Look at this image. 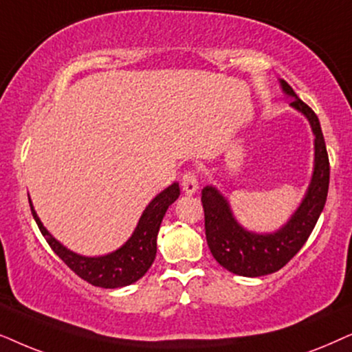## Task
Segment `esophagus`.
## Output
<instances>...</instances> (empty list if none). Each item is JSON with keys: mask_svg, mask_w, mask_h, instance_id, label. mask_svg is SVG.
<instances>
[{"mask_svg": "<svg viewBox=\"0 0 352 352\" xmlns=\"http://www.w3.org/2000/svg\"><path fill=\"white\" fill-rule=\"evenodd\" d=\"M182 190L186 195H195L198 191V177L195 172L190 170L182 177Z\"/></svg>", "mask_w": 352, "mask_h": 352, "instance_id": "1", "label": "esophagus"}]
</instances>
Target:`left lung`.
<instances>
[{"instance_id": "8db88e82", "label": "left lung", "mask_w": 352, "mask_h": 352, "mask_svg": "<svg viewBox=\"0 0 352 352\" xmlns=\"http://www.w3.org/2000/svg\"><path fill=\"white\" fill-rule=\"evenodd\" d=\"M283 91L292 96V106L307 117L314 140V173L307 193L292 219L277 232H248L233 217L228 201L214 186H204L201 203L204 208L206 240L214 259L228 272L241 277H262L287 265L304 246L320 217L330 184V162L320 122L311 107L298 98L285 80H280Z\"/></svg>"}]
</instances>
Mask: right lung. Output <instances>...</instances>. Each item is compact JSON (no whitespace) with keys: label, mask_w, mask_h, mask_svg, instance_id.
I'll return each instance as SVG.
<instances>
[{"label":"right lung","mask_w":352,"mask_h":352,"mask_svg":"<svg viewBox=\"0 0 352 352\" xmlns=\"http://www.w3.org/2000/svg\"><path fill=\"white\" fill-rule=\"evenodd\" d=\"M180 186L179 184H172L166 190L161 191L151 203L146 206L142 217L138 220L137 228L133 235L129 238L124 246L111 252V254L100 257H85L75 254L74 251L60 245L53 238V235L46 230L41 220L36 215L34 206L30 203L32 215H34L36 225H38L41 235L48 241L56 254H58L70 270L75 272L78 277L91 283L93 287L101 288H122L132 285L146 274L149 267L154 262L157 251V233L161 222L173 201L179 198Z\"/></svg>","instance_id":"1"}]
</instances>
